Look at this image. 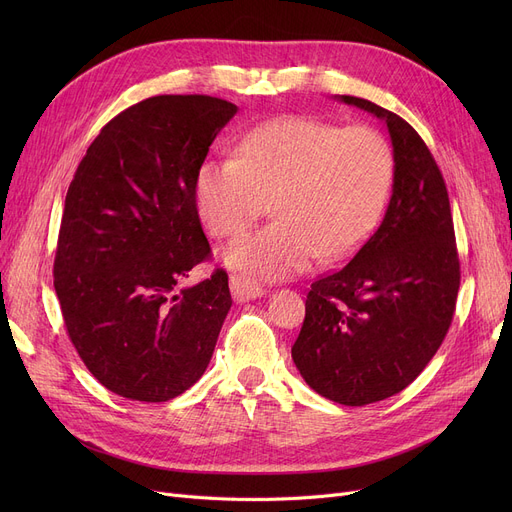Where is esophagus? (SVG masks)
Listing matches in <instances>:
<instances>
[{
	"instance_id": "esophagus-1",
	"label": "esophagus",
	"mask_w": 512,
	"mask_h": 512,
	"mask_svg": "<svg viewBox=\"0 0 512 512\" xmlns=\"http://www.w3.org/2000/svg\"><path fill=\"white\" fill-rule=\"evenodd\" d=\"M230 290H232V299L236 303H247V301L259 299V297H263V292H265L255 280L245 278V276H232L230 278Z\"/></svg>"
}]
</instances>
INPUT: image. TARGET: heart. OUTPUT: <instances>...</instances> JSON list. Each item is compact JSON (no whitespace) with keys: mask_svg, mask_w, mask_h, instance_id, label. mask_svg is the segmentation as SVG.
I'll return each mask as SVG.
<instances>
[{"mask_svg":"<svg viewBox=\"0 0 512 512\" xmlns=\"http://www.w3.org/2000/svg\"><path fill=\"white\" fill-rule=\"evenodd\" d=\"M392 172L382 134L301 116L265 122L238 143V155L207 157L195 197L220 238L245 232L274 197L278 220L224 251L240 272L282 280L311 263L353 253L378 222Z\"/></svg>","mask_w":512,"mask_h":512,"instance_id":"obj_1","label":"heart"}]
</instances>
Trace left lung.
<instances>
[{"instance_id":"8db88e82","label":"left lung","mask_w":512,"mask_h":512,"mask_svg":"<svg viewBox=\"0 0 512 512\" xmlns=\"http://www.w3.org/2000/svg\"><path fill=\"white\" fill-rule=\"evenodd\" d=\"M388 128L384 220L342 270L311 284L292 361L317 394L365 407L405 390L432 361L461 284L444 178L417 130L367 99L336 95Z\"/></svg>"}]
</instances>
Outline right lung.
Returning a JSON list of instances; mask_svg holds the SVG:
<instances>
[{
    "instance_id": "right-lung-1",
    "label": "right lung",
    "mask_w": 512,
    "mask_h": 512,
    "mask_svg": "<svg viewBox=\"0 0 512 512\" xmlns=\"http://www.w3.org/2000/svg\"><path fill=\"white\" fill-rule=\"evenodd\" d=\"M236 112L209 95L149 97L101 128L70 182L53 286L80 359L118 396L172 400L211 361L228 274L182 282L211 253L197 170Z\"/></svg>"
}]
</instances>
